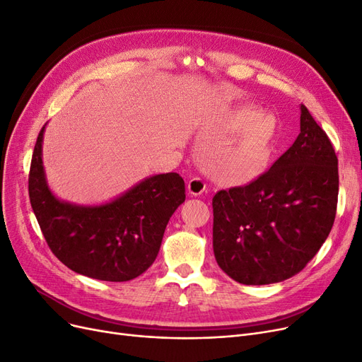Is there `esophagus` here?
Here are the masks:
<instances>
[{"instance_id": "34e87169", "label": "esophagus", "mask_w": 362, "mask_h": 362, "mask_svg": "<svg viewBox=\"0 0 362 362\" xmlns=\"http://www.w3.org/2000/svg\"><path fill=\"white\" fill-rule=\"evenodd\" d=\"M206 191V183L204 180L198 179V177H192L189 182H188V192L191 195H202L203 192Z\"/></svg>"}]
</instances>
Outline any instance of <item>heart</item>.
Segmentation results:
<instances>
[{"label":"heart","instance_id":"b5f03b06","mask_svg":"<svg viewBox=\"0 0 362 362\" xmlns=\"http://www.w3.org/2000/svg\"><path fill=\"white\" fill-rule=\"evenodd\" d=\"M228 127L242 134L219 155L221 174L230 182L258 177L270 164L277 136L276 120L272 116H261L258 110L242 109L230 117Z\"/></svg>","mask_w":362,"mask_h":362}]
</instances>
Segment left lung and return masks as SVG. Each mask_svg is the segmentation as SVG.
<instances>
[{"mask_svg":"<svg viewBox=\"0 0 362 362\" xmlns=\"http://www.w3.org/2000/svg\"><path fill=\"white\" fill-rule=\"evenodd\" d=\"M339 159L305 105L300 134L276 163L245 186L213 197V252L243 285L300 273L327 240L337 211Z\"/></svg>","mask_w":362,"mask_h":362,"instance_id":"8db88e82","label":"left lung"}]
</instances>
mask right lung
Instances as JSON below:
<instances>
[{"instance_id": "1", "label": "right lung", "mask_w": 362, "mask_h": 362, "mask_svg": "<svg viewBox=\"0 0 362 362\" xmlns=\"http://www.w3.org/2000/svg\"><path fill=\"white\" fill-rule=\"evenodd\" d=\"M43 131L33 152L28 192L53 255L70 270L105 282H127L144 273L158 255L171 215L186 198L182 176L156 174L103 206L64 203L45 179Z\"/></svg>"}]
</instances>
